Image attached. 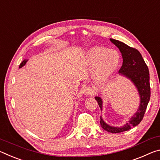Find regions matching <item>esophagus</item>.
<instances>
[{
	"label": "esophagus",
	"mask_w": 160,
	"mask_h": 160,
	"mask_svg": "<svg viewBox=\"0 0 160 160\" xmlns=\"http://www.w3.org/2000/svg\"><path fill=\"white\" fill-rule=\"evenodd\" d=\"M83 93H84L85 95L91 96H93L95 94V90L91 87L90 86H86V87L83 89Z\"/></svg>",
	"instance_id": "esophagus-1"
}]
</instances>
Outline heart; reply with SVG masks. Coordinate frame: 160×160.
Here are the masks:
<instances>
[{"label":"heart","mask_w":160,"mask_h":160,"mask_svg":"<svg viewBox=\"0 0 160 160\" xmlns=\"http://www.w3.org/2000/svg\"><path fill=\"white\" fill-rule=\"evenodd\" d=\"M120 60L118 52L104 47H93L87 52V62L90 66L95 67L94 78L99 83L106 82L114 75Z\"/></svg>","instance_id":"heart-1"}]
</instances>
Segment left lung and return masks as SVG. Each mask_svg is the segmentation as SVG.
<instances>
[{
    "instance_id": "1",
    "label": "left lung",
    "mask_w": 160,
    "mask_h": 160,
    "mask_svg": "<svg viewBox=\"0 0 160 160\" xmlns=\"http://www.w3.org/2000/svg\"><path fill=\"white\" fill-rule=\"evenodd\" d=\"M120 52L122 57V65L119 70L120 75L124 76L131 81L137 88L139 93L140 103L138 111L135 112L129 121L123 126L113 127L108 125L100 117V123L103 129L112 133H118L131 129L132 127L138 125L142 120L146 111L147 106L150 98V74L148 67L145 64L140 52L137 49L130 48L126 44L122 42L110 39ZM95 99L102 111L103 101L100 96H96Z\"/></svg>"
}]
</instances>
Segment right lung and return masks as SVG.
<instances>
[{
  "label": "right lung",
  "instance_id": "1",
  "mask_svg": "<svg viewBox=\"0 0 160 160\" xmlns=\"http://www.w3.org/2000/svg\"><path fill=\"white\" fill-rule=\"evenodd\" d=\"M28 62L27 59H24V60H23V61L22 62V63H21V64H20L19 68H21V67H22L23 66H25V64H26V62Z\"/></svg>",
  "mask_w": 160,
  "mask_h": 160
}]
</instances>
